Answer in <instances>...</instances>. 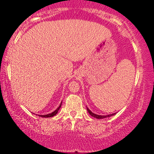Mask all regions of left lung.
Segmentation results:
<instances>
[{
	"mask_svg": "<svg viewBox=\"0 0 154 154\" xmlns=\"http://www.w3.org/2000/svg\"><path fill=\"white\" fill-rule=\"evenodd\" d=\"M87 110H88V113H89V114H91V115L92 116H93V117H95V118H97V119H103V118L109 117V116H113V115H114V114H115V113H114V114H109V115H106V116L97 115V114H94V113L92 112V111H91V110H90V109H88V107H87Z\"/></svg>",
	"mask_w": 154,
	"mask_h": 154,
	"instance_id": "left-lung-1",
	"label": "left lung"
}]
</instances>
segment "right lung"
<instances>
[{
  "instance_id": "1",
  "label": "right lung",
  "mask_w": 154,
  "mask_h": 154,
  "mask_svg": "<svg viewBox=\"0 0 154 154\" xmlns=\"http://www.w3.org/2000/svg\"><path fill=\"white\" fill-rule=\"evenodd\" d=\"M61 103H62V102H61ZM61 104H60L59 106L58 107L57 109H56V110H55L54 111H53L52 113H51V114H46V115H39V116H41V117H52V116H55V115H56V114H57V113H58V111H59V110L60 108H61Z\"/></svg>"
}]
</instances>
